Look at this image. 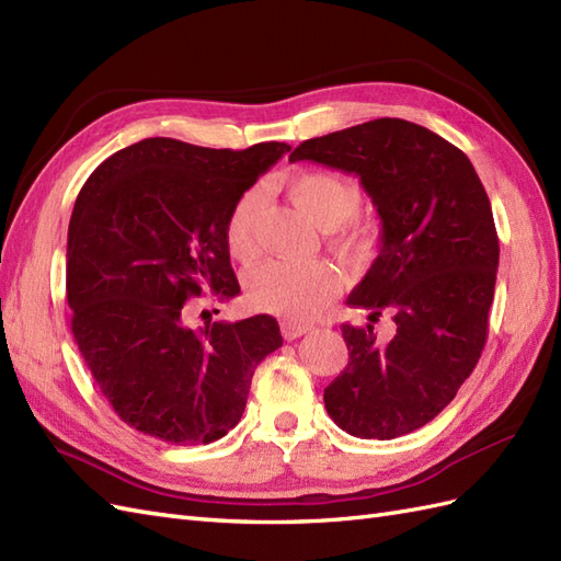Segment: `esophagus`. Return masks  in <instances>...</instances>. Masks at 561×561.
Segmentation results:
<instances>
[{"label":"esophagus","instance_id":"1","mask_svg":"<svg viewBox=\"0 0 561 561\" xmlns=\"http://www.w3.org/2000/svg\"><path fill=\"white\" fill-rule=\"evenodd\" d=\"M311 330V323H295V321H283L280 323V332L285 340H297L301 335H307V332Z\"/></svg>","mask_w":561,"mask_h":561}]
</instances>
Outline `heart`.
Wrapping results in <instances>:
<instances>
[{"label":"heart","instance_id":"obj_1","mask_svg":"<svg viewBox=\"0 0 561 561\" xmlns=\"http://www.w3.org/2000/svg\"><path fill=\"white\" fill-rule=\"evenodd\" d=\"M287 195L311 224L323 231H342L350 248L368 243V231L354 219L363 205V191L356 181L325 170H307L287 179ZM262 193L252 188L243 193L226 219V248L240 262H250L256 254L254 224L260 215ZM337 271L325 262L285 264L266 262L252 268L245 285L254 309L274 313L287 321H307L323 309L325 301L337 290Z\"/></svg>","mask_w":561,"mask_h":561}]
</instances>
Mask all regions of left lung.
I'll return each instance as SVG.
<instances>
[{
  "instance_id": "8db88e82",
  "label": "left lung",
  "mask_w": 561,
  "mask_h": 561,
  "mask_svg": "<svg viewBox=\"0 0 561 561\" xmlns=\"http://www.w3.org/2000/svg\"><path fill=\"white\" fill-rule=\"evenodd\" d=\"M297 160L356 174L382 221L380 254L346 299L370 323L342 325L350 363L325 387V411L360 438L420 430L486 344L501 256L489 195L460 148L399 117L316 136ZM382 310L398 323L389 343L371 332Z\"/></svg>"
}]
</instances>
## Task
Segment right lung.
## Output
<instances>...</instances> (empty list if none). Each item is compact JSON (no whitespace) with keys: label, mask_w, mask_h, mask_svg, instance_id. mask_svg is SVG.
<instances>
[{"label":"right lung","mask_w":561,"mask_h":561,"mask_svg":"<svg viewBox=\"0 0 561 561\" xmlns=\"http://www.w3.org/2000/svg\"><path fill=\"white\" fill-rule=\"evenodd\" d=\"M287 150L156 136L101 162L75 201L70 328L103 397L136 432L176 446L217 442L243 417L254 368L283 344L274 316L193 325L188 301L240 293L226 219Z\"/></svg>","instance_id":"1"}]
</instances>
